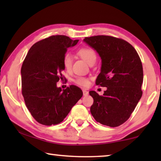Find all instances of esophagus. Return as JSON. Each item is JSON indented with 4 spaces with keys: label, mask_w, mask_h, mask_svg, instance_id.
Wrapping results in <instances>:
<instances>
[{
    "label": "esophagus",
    "mask_w": 161,
    "mask_h": 161,
    "mask_svg": "<svg viewBox=\"0 0 161 161\" xmlns=\"http://www.w3.org/2000/svg\"><path fill=\"white\" fill-rule=\"evenodd\" d=\"M82 92H83V95H84V96H87V95L89 94V92L85 90V89H83Z\"/></svg>",
    "instance_id": "esophagus-1"
}]
</instances>
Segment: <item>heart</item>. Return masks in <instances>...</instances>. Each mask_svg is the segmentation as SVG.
Listing matches in <instances>:
<instances>
[{
	"label": "heart",
	"instance_id": "b5f03b06",
	"mask_svg": "<svg viewBox=\"0 0 161 161\" xmlns=\"http://www.w3.org/2000/svg\"><path fill=\"white\" fill-rule=\"evenodd\" d=\"M78 54L86 63L90 64L92 62H96L97 53L94 49L85 47L78 50ZM73 62L72 56L69 53H66L63 57V65L67 70H69L72 67ZM75 82L80 86H87L89 84V80L84 77H77L75 80Z\"/></svg>",
	"mask_w": 161,
	"mask_h": 161
}]
</instances>
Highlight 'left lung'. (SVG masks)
I'll use <instances>...</instances> for the list:
<instances>
[{"label":"left lung","instance_id":"left-lung-1","mask_svg":"<svg viewBox=\"0 0 161 161\" xmlns=\"http://www.w3.org/2000/svg\"><path fill=\"white\" fill-rule=\"evenodd\" d=\"M102 59L97 85L107 87L102 96L90 91L94 103L92 115L97 122L110 127L126 121L142 96V63L137 52L129 42L107 35L85 37Z\"/></svg>","mask_w":161,"mask_h":161}]
</instances>
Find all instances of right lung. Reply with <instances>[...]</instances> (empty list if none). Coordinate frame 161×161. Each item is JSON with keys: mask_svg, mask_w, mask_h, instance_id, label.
I'll return each mask as SVG.
<instances>
[{"mask_svg": "<svg viewBox=\"0 0 161 161\" xmlns=\"http://www.w3.org/2000/svg\"><path fill=\"white\" fill-rule=\"evenodd\" d=\"M79 40L53 35L32 46L21 67L22 94L27 108L38 123L51 126L63 121L81 97L82 91L71 85L58 87L63 79V57Z\"/></svg>", "mask_w": 161, "mask_h": 161, "instance_id": "1", "label": "right lung"}]
</instances>
